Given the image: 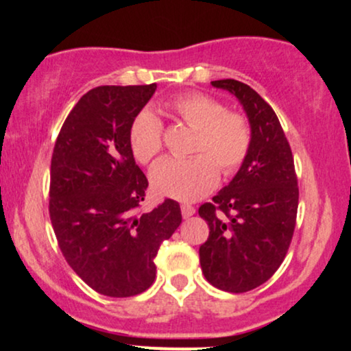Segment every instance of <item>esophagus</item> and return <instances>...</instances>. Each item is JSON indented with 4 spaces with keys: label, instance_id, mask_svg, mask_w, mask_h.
Returning <instances> with one entry per match:
<instances>
[{
    "label": "esophagus",
    "instance_id": "esophagus-1",
    "mask_svg": "<svg viewBox=\"0 0 351 351\" xmlns=\"http://www.w3.org/2000/svg\"><path fill=\"white\" fill-rule=\"evenodd\" d=\"M196 209L191 206V204H181V215H183L184 219H188V217H191L195 215Z\"/></svg>",
    "mask_w": 351,
    "mask_h": 351
}]
</instances>
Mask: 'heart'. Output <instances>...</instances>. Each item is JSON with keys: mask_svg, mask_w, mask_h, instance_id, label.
<instances>
[{"mask_svg": "<svg viewBox=\"0 0 351 351\" xmlns=\"http://www.w3.org/2000/svg\"><path fill=\"white\" fill-rule=\"evenodd\" d=\"M183 123L196 130L191 158L162 160L152 170V186L158 195L180 201H195L208 195L219 180L232 176L251 152L252 134L247 119L211 95H178L168 104ZM128 145L136 162L150 165L163 148V123L152 110L143 108L128 128Z\"/></svg>", "mask_w": 351, "mask_h": 351, "instance_id": "obj_1", "label": "heart"}]
</instances>
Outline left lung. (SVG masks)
<instances>
[{"label": "left lung", "mask_w": 351, "mask_h": 351, "mask_svg": "<svg viewBox=\"0 0 351 351\" xmlns=\"http://www.w3.org/2000/svg\"><path fill=\"white\" fill-rule=\"evenodd\" d=\"M234 94L251 123L247 158L228 186L201 204L209 226L199 264L209 284L243 293L274 276L291 245L299 208V186L291 145L276 112L247 84L213 80Z\"/></svg>", "instance_id": "obj_1"}]
</instances>
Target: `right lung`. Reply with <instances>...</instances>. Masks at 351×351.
Instances as JSON below:
<instances>
[{"mask_svg":"<svg viewBox=\"0 0 351 351\" xmlns=\"http://www.w3.org/2000/svg\"><path fill=\"white\" fill-rule=\"evenodd\" d=\"M148 86H100L62 123L51 160L49 216L72 271L107 297H134L156 276L153 259L181 224L175 199L140 211L148 180L128 145Z\"/></svg>","mask_w":351,"mask_h":351,"instance_id":"add662e5","label":"right lung"}]
</instances>
